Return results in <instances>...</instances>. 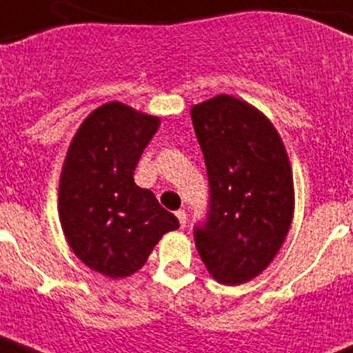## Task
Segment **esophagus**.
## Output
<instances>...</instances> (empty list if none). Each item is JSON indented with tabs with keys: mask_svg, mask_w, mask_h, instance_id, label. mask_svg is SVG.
<instances>
[{
	"mask_svg": "<svg viewBox=\"0 0 353 353\" xmlns=\"http://www.w3.org/2000/svg\"><path fill=\"white\" fill-rule=\"evenodd\" d=\"M176 216H177V220H179V224H181V228H185V225H187V212H185V211H177Z\"/></svg>",
	"mask_w": 353,
	"mask_h": 353,
	"instance_id": "1",
	"label": "esophagus"
}]
</instances>
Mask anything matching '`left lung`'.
Returning a JSON list of instances; mask_svg holds the SVG:
<instances>
[{
    "label": "left lung",
    "instance_id": "left-lung-1",
    "mask_svg": "<svg viewBox=\"0 0 353 353\" xmlns=\"http://www.w3.org/2000/svg\"><path fill=\"white\" fill-rule=\"evenodd\" d=\"M205 159L211 201L194 241L222 285L259 276L283 246L294 214L289 155L268 118L244 99L219 94L190 109Z\"/></svg>",
    "mask_w": 353,
    "mask_h": 353
}]
</instances>
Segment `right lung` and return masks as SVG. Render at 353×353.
Masks as SVG:
<instances>
[{
    "instance_id": "obj_1",
    "label": "right lung",
    "mask_w": 353,
    "mask_h": 353,
    "mask_svg": "<svg viewBox=\"0 0 353 353\" xmlns=\"http://www.w3.org/2000/svg\"><path fill=\"white\" fill-rule=\"evenodd\" d=\"M159 117L120 101L94 109L74 134L59 181V219L70 248L107 278L141 270L161 236L179 228L133 179Z\"/></svg>"
}]
</instances>
